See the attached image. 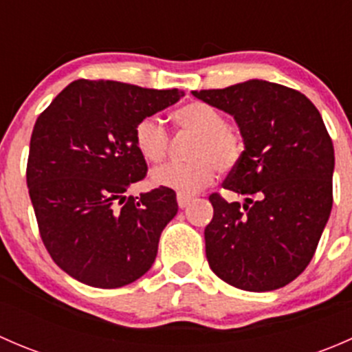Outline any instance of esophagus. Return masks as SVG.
Returning <instances> with one entry per match:
<instances>
[{"label":"esophagus","instance_id":"34e87169","mask_svg":"<svg viewBox=\"0 0 352 352\" xmlns=\"http://www.w3.org/2000/svg\"><path fill=\"white\" fill-rule=\"evenodd\" d=\"M194 196H189V194H184V192H177V204H179V208H187V206L190 204V201H192Z\"/></svg>","mask_w":352,"mask_h":352}]
</instances>
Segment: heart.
Instances as JSON below:
<instances>
[{
	"instance_id": "b5f03b06",
	"label": "heart",
	"mask_w": 352,
	"mask_h": 352,
	"mask_svg": "<svg viewBox=\"0 0 352 352\" xmlns=\"http://www.w3.org/2000/svg\"><path fill=\"white\" fill-rule=\"evenodd\" d=\"M179 133L196 136L189 150L190 162L160 166L151 175L155 186L192 194L204 189L214 170L228 173L243 155V140L219 109L206 102H189L172 113ZM134 144L146 162L162 163L170 151V133L153 116L143 117L134 127Z\"/></svg>"
}]
</instances>
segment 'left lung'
Listing matches in <instances>:
<instances>
[{"label": "left lung", "mask_w": 352, "mask_h": 352, "mask_svg": "<svg viewBox=\"0 0 352 352\" xmlns=\"http://www.w3.org/2000/svg\"><path fill=\"white\" fill-rule=\"evenodd\" d=\"M192 94L232 113L245 143L223 182L245 204L209 196V267L245 291L289 285L314 258L332 209L333 146L320 112L298 90L264 80Z\"/></svg>", "instance_id": "1"}]
</instances>
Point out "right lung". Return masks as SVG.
<instances>
[{"label": "right lung", "instance_id": "right-lung-1", "mask_svg": "<svg viewBox=\"0 0 352 352\" xmlns=\"http://www.w3.org/2000/svg\"><path fill=\"white\" fill-rule=\"evenodd\" d=\"M182 95L177 88L76 80L35 120L28 194L44 247L71 278L112 289L150 271L179 206L166 187L126 196L148 172L134 127Z\"/></svg>", "mask_w": 352, "mask_h": 352}]
</instances>
